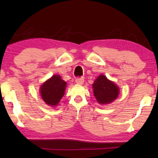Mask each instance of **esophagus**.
I'll return each instance as SVG.
<instances>
[{
  "label": "esophagus",
  "instance_id": "1",
  "mask_svg": "<svg viewBox=\"0 0 158 158\" xmlns=\"http://www.w3.org/2000/svg\"><path fill=\"white\" fill-rule=\"evenodd\" d=\"M75 81L77 84H79V85L83 84V82H84V78H77Z\"/></svg>",
  "mask_w": 158,
  "mask_h": 158
}]
</instances>
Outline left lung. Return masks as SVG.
<instances>
[{"label": "left lung", "instance_id": "1", "mask_svg": "<svg viewBox=\"0 0 158 158\" xmlns=\"http://www.w3.org/2000/svg\"><path fill=\"white\" fill-rule=\"evenodd\" d=\"M94 94L99 104H109L118 97L119 88L104 75H100L93 84Z\"/></svg>", "mask_w": 158, "mask_h": 158}]
</instances>
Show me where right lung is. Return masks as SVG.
Segmentation results:
<instances>
[{
    "mask_svg": "<svg viewBox=\"0 0 158 158\" xmlns=\"http://www.w3.org/2000/svg\"><path fill=\"white\" fill-rule=\"evenodd\" d=\"M66 82L59 75H54L41 87V95L43 100L50 106H56L64 94Z\"/></svg>",
    "mask_w": 158,
    "mask_h": 158,
    "instance_id": "add662e5",
    "label": "right lung"
}]
</instances>
